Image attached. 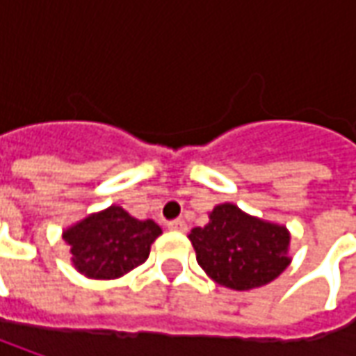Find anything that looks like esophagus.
<instances>
[{"label":"esophagus","mask_w":356,"mask_h":356,"mask_svg":"<svg viewBox=\"0 0 356 356\" xmlns=\"http://www.w3.org/2000/svg\"><path fill=\"white\" fill-rule=\"evenodd\" d=\"M168 229L186 234V232H188V224H186L184 220H172V222H168Z\"/></svg>","instance_id":"obj_1"}]
</instances>
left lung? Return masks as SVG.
I'll return each mask as SVG.
<instances>
[{
	"label": "left lung",
	"instance_id": "obj_1",
	"mask_svg": "<svg viewBox=\"0 0 356 356\" xmlns=\"http://www.w3.org/2000/svg\"><path fill=\"white\" fill-rule=\"evenodd\" d=\"M200 267L216 283L245 291L273 281L289 266V232L243 213L234 204L216 206L210 222L190 232Z\"/></svg>",
	"mask_w": 356,
	"mask_h": 356
}]
</instances>
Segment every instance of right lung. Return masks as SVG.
<instances>
[{"mask_svg": "<svg viewBox=\"0 0 356 356\" xmlns=\"http://www.w3.org/2000/svg\"><path fill=\"white\" fill-rule=\"evenodd\" d=\"M160 234L156 222L136 220L122 208L111 206L69 227L63 239L69 243L81 273L95 280H115L143 266Z\"/></svg>", "mask_w": 356, "mask_h": 356, "instance_id": "add662e5", "label": "right lung"}]
</instances>
